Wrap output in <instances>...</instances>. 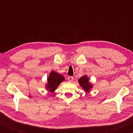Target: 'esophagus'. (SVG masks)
Here are the masks:
<instances>
[{
    "label": "esophagus",
    "mask_w": 133,
    "mask_h": 133,
    "mask_svg": "<svg viewBox=\"0 0 133 133\" xmlns=\"http://www.w3.org/2000/svg\"><path fill=\"white\" fill-rule=\"evenodd\" d=\"M68 79L69 82H71L73 81V80H74V77H73L72 76H69Z\"/></svg>",
    "instance_id": "34e87169"
}]
</instances>
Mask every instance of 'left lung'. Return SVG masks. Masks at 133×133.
Returning a JSON list of instances; mask_svg holds the SVG:
<instances>
[{"instance_id": "1", "label": "left lung", "mask_w": 133, "mask_h": 133, "mask_svg": "<svg viewBox=\"0 0 133 133\" xmlns=\"http://www.w3.org/2000/svg\"><path fill=\"white\" fill-rule=\"evenodd\" d=\"M78 82L81 87H82L83 90H84L86 92H89L92 89L93 84L91 82H89V78L87 75H84L80 77L78 79Z\"/></svg>"}]
</instances>
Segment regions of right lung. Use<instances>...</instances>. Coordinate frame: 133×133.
Masks as SVG:
<instances>
[{
  "label": "right lung",
  "mask_w": 133,
  "mask_h": 133,
  "mask_svg": "<svg viewBox=\"0 0 133 133\" xmlns=\"http://www.w3.org/2000/svg\"><path fill=\"white\" fill-rule=\"evenodd\" d=\"M65 80V77L57 72L52 71L47 77V82L45 88L49 92H54L62 82Z\"/></svg>",
  "instance_id": "right-lung-1"
}]
</instances>
